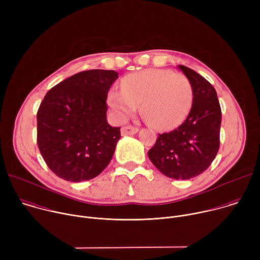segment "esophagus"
Segmentation results:
<instances>
[{
	"instance_id": "1",
	"label": "esophagus",
	"mask_w": 260,
	"mask_h": 260,
	"mask_svg": "<svg viewBox=\"0 0 260 260\" xmlns=\"http://www.w3.org/2000/svg\"><path fill=\"white\" fill-rule=\"evenodd\" d=\"M138 131H139L138 127H135L132 125H126L121 128V135L122 136H132V135L137 134Z\"/></svg>"
}]
</instances>
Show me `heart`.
Wrapping results in <instances>:
<instances>
[{"mask_svg":"<svg viewBox=\"0 0 260 260\" xmlns=\"http://www.w3.org/2000/svg\"><path fill=\"white\" fill-rule=\"evenodd\" d=\"M121 90L112 89L108 104L117 119L125 121L141 106L142 115L158 129L178 125L189 112L190 82L183 74L166 70H146L125 76Z\"/></svg>","mask_w":260,"mask_h":260,"instance_id":"b5f03b06","label":"heart"}]
</instances>
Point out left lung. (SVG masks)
<instances>
[{"instance_id":"obj_1","label":"left lung","mask_w":260,"mask_h":260,"mask_svg":"<svg viewBox=\"0 0 260 260\" xmlns=\"http://www.w3.org/2000/svg\"><path fill=\"white\" fill-rule=\"evenodd\" d=\"M192 89V105L176 129L159 134L148 157L165 176L188 180L205 172L219 150L221 108L212 84L196 71L179 64Z\"/></svg>"}]
</instances>
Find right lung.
<instances>
[{
    "instance_id": "add662e5",
    "label": "right lung",
    "mask_w": 260,
    "mask_h": 260,
    "mask_svg": "<svg viewBox=\"0 0 260 260\" xmlns=\"http://www.w3.org/2000/svg\"><path fill=\"white\" fill-rule=\"evenodd\" d=\"M118 78L113 70H89L53 86L37 113V143L48 168L59 178L93 179L109 165L120 127L107 121L108 91Z\"/></svg>"
}]
</instances>
